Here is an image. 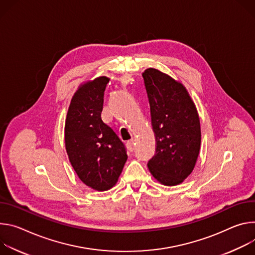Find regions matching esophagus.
Masks as SVG:
<instances>
[{"label":"esophagus","mask_w":255,"mask_h":255,"mask_svg":"<svg viewBox=\"0 0 255 255\" xmlns=\"http://www.w3.org/2000/svg\"><path fill=\"white\" fill-rule=\"evenodd\" d=\"M134 145H135V143H134V139L133 138H131V139H129V140H128V142H127V146H128L129 151H132L134 149Z\"/></svg>","instance_id":"1"}]
</instances>
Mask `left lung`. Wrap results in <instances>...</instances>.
Wrapping results in <instances>:
<instances>
[{"instance_id": "obj_1", "label": "left lung", "mask_w": 255, "mask_h": 255, "mask_svg": "<svg viewBox=\"0 0 255 255\" xmlns=\"http://www.w3.org/2000/svg\"><path fill=\"white\" fill-rule=\"evenodd\" d=\"M143 78L157 142L148 168L159 182L176 185L192 172L199 156L200 118L182 84L152 68Z\"/></svg>"}]
</instances>
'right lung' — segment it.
Listing matches in <instances>:
<instances>
[{"instance_id":"add662e5","label":"right lung","mask_w":255,"mask_h":255,"mask_svg":"<svg viewBox=\"0 0 255 255\" xmlns=\"http://www.w3.org/2000/svg\"><path fill=\"white\" fill-rule=\"evenodd\" d=\"M108 82L99 77L79 88L65 126L66 149L74 170L85 184L99 191L117 183L128 160L124 142L101 120Z\"/></svg>"}]
</instances>
